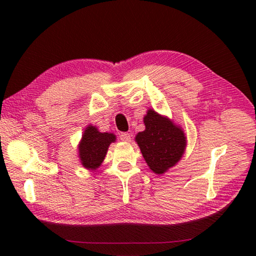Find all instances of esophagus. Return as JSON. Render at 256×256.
Here are the masks:
<instances>
[{
    "instance_id": "obj_1",
    "label": "esophagus",
    "mask_w": 256,
    "mask_h": 256,
    "mask_svg": "<svg viewBox=\"0 0 256 256\" xmlns=\"http://www.w3.org/2000/svg\"><path fill=\"white\" fill-rule=\"evenodd\" d=\"M120 140H123V142H130V140H131V135L125 132L121 133L120 134Z\"/></svg>"
}]
</instances>
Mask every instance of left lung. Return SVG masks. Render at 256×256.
Instances as JSON below:
<instances>
[{
	"instance_id": "8db88e82",
	"label": "left lung",
	"mask_w": 256,
	"mask_h": 256,
	"mask_svg": "<svg viewBox=\"0 0 256 256\" xmlns=\"http://www.w3.org/2000/svg\"><path fill=\"white\" fill-rule=\"evenodd\" d=\"M144 124L145 130L138 133L135 140L148 167L162 175L180 160L186 148V136L180 126L153 108L144 116Z\"/></svg>"
}]
</instances>
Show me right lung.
<instances>
[{"label":"right lung","mask_w":256,"mask_h":256,"mask_svg":"<svg viewBox=\"0 0 256 256\" xmlns=\"http://www.w3.org/2000/svg\"><path fill=\"white\" fill-rule=\"evenodd\" d=\"M116 140L113 133H101L94 125H88L78 146L82 166L89 170H96L104 160L108 146L116 142Z\"/></svg>","instance_id":"right-lung-1"}]
</instances>
